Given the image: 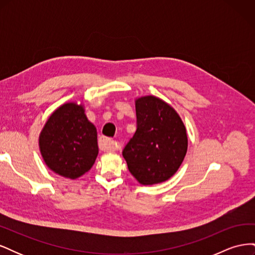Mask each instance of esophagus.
I'll return each mask as SVG.
<instances>
[{"label": "esophagus", "instance_id": "obj_1", "mask_svg": "<svg viewBox=\"0 0 255 255\" xmlns=\"http://www.w3.org/2000/svg\"><path fill=\"white\" fill-rule=\"evenodd\" d=\"M99 148L101 151H115L118 148L117 142L113 140L112 138L107 137H101L99 140Z\"/></svg>", "mask_w": 255, "mask_h": 255}]
</instances>
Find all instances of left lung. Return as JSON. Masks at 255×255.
I'll return each mask as SVG.
<instances>
[{"instance_id":"left-lung-1","label":"left lung","mask_w":255,"mask_h":255,"mask_svg":"<svg viewBox=\"0 0 255 255\" xmlns=\"http://www.w3.org/2000/svg\"><path fill=\"white\" fill-rule=\"evenodd\" d=\"M135 107L137 129L122 155L140 184L165 182L177 171L186 155V128L179 114L159 98H138Z\"/></svg>"}]
</instances>
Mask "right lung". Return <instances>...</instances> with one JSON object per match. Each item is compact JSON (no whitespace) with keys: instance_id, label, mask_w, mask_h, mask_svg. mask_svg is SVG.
<instances>
[{"instance_id":"1","label":"right lung","mask_w":255,"mask_h":255,"mask_svg":"<svg viewBox=\"0 0 255 255\" xmlns=\"http://www.w3.org/2000/svg\"><path fill=\"white\" fill-rule=\"evenodd\" d=\"M39 148L52 171L78 179L90 170L99 153L97 128L83 105L69 102L54 112L41 130Z\"/></svg>"}]
</instances>
